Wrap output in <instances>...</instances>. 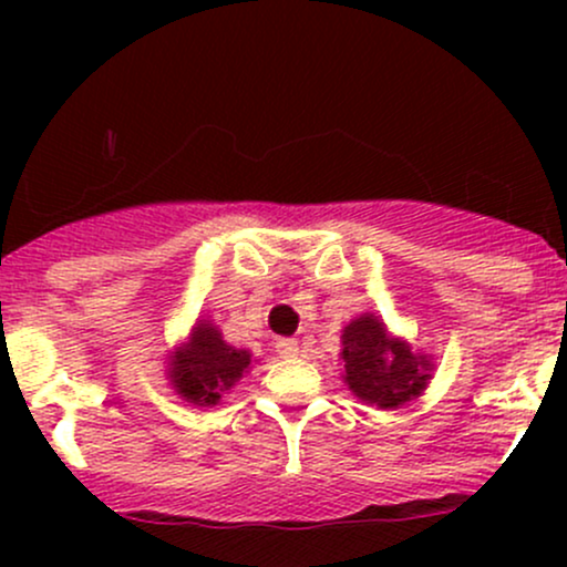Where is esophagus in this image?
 Here are the masks:
<instances>
[{
  "instance_id": "esophagus-1",
  "label": "esophagus",
  "mask_w": 567,
  "mask_h": 567,
  "mask_svg": "<svg viewBox=\"0 0 567 567\" xmlns=\"http://www.w3.org/2000/svg\"><path fill=\"white\" fill-rule=\"evenodd\" d=\"M277 354L279 357H298V341L296 338H277Z\"/></svg>"
}]
</instances>
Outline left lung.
I'll return each instance as SVG.
<instances>
[{"label": "left lung", "instance_id": "1", "mask_svg": "<svg viewBox=\"0 0 567 567\" xmlns=\"http://www.w3.org/2000/svg\"><path fill=\"white\" fill-rule=\"evenodd\" d=\"M343 383L365 405L400 408L419 396L432 379V360L415 354L402 338L389 336L375 315H362L343 328Z\"/></svg>", "mask_w": 567, "mask_h": 567}]
</instances>
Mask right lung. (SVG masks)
<instances>
[{
	"label": "right lung",
	"mask_w": 567,
	"mask_h": 567,
	"mask_svg": "<svg viewBox=\"0 0 567 567\" xmlns=\"http://www.w3.org/2000/svg\"><path fill=\"white\" fill-rule=\"evenodd\" d=\"M171 386L192 405H218L220 396L243 379L250 368V351L234 349L224 341L210 320H199L167 362Z\"/></svg>",
	"instance_id": "1"
}]
</instances>
